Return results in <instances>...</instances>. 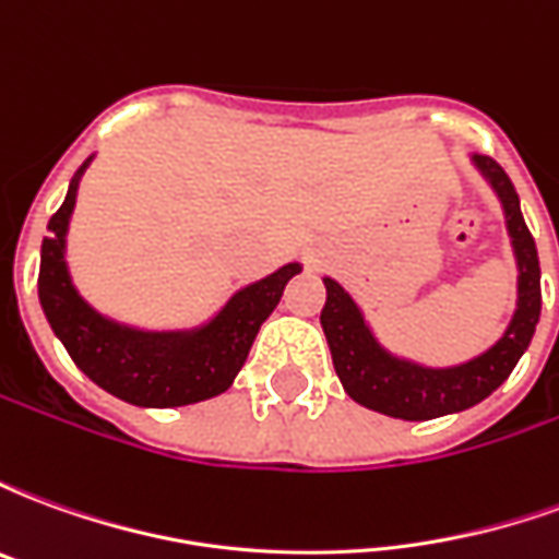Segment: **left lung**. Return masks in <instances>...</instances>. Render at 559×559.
<instances>
[{
    "label": "left lung",
    "instance_id": "obj_1",
    "mask_svg": "<svg viewBox=\"0 0 559 559\" xmlns=\"http://www.w3.org/2000/svg\"><path fill=\"white\" fill-rule=\"evenodd\" d=\"M473 160L503 200L506 224H509L518 272H521L515 317H512L503 338L488 353H481L464 365H455V368H421L407 359L389 356L371 338V332L365 326L362 314L353 305L350 296L341 290V284L326 278L323 281L326 305L320 311V326L326 332L341 386L368 411L407 421H425L445 416V413L467 411L473 404L488 399L493 389L512 374V368L524 356L530 338L536 332L542 311L539 254H536L533 233L527 230L521 206H518L515 185L506 176L503 167L488 155H473Z\"/></svg>",
    "mask_w": 559,
    "mask_h": 559
}]
</instances>
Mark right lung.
Wrapping results in <instances>:
<instances>
[{"mask_svg":"<svg viewBox=\"0 0 559 559\" xmlns=\"http://www.w3.org/2000/svg\"><path fill=\"white\" fill-rule=\"evenodd\" d=\"M86 164L71 179L66 203L47 224L38 272L44 314L68 356L92 383L138 407H185L227 392L299 263H287L239 290L212 323L194 332H138L110 323L80 299L66 269L68 218Z\"/></svg>","mask_w":559,"mask_h":559,"instance_id":"add662e5","label":"right lung"}]
</instances>
